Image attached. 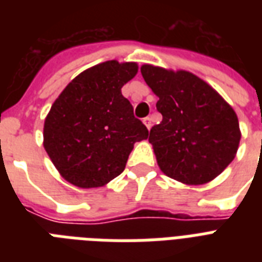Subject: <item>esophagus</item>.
<instances>
[{
	"mask_svg": "<svg viewBox=\"0 0 262 262\" xmlns=\"http://www.w3.org/2000/svg\"><path fill=\"white\" fill-rule=\"evenodd\" d=\"M143 122H144V125H145V126H147L148 130H149V129H151V126H152L151 118H149V117H147V118H144V119H143Z\"/></svg>",
	"mask_w": 262,
	"mask_h": 262,
	"instance_id": "obj_1",
	"label": "esophagus"
}]
</instances>
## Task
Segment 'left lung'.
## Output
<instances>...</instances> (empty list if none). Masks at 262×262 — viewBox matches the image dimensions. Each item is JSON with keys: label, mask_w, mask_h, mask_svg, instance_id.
<instances>
[{"label": "left lung", "mask_w": 262, "mask_h": 262, "mask_svg": "<svg viewBox=\"0 0 262 262\" xmlns=\"http://www.w3.org/2000/svg\"><path fill=\"white\" fill-rule=\"evenodd\" d=\"M141 75L159 98L156 108L163 115L148 139L160 170L186 185L216 178L238 151L241 130L235 111L190 72L143 65Z\"/></svg>", "instance_id": "obj_1"}]
</instances>
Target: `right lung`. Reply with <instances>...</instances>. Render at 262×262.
<instances>
[{
    "label": "right lung",
    "mask_w": 262,
    "mask_h": 262,
    "mask_svg": "<svg viewBox=\"0 0 262 262\" xmlns=\"http://www.w3.org/2000/svg\"><path fill=\"white\" fill-rule=\"evenodd\" d=\"M139 71L136 62L106 61L68 84L43 129V145L59 174L75 186L100 187L125 170L136 141L148 129L133 114L121 88Z\"/></svg>",
    "instance_id": "add662e5"
}]
</instances>
